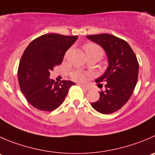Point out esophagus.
Instances as JSON below:
<instances>
[{
	"label": "esophagus",
	"mask_w": 155,
	"mask_h": 155,
	"mask_svg": "<svg viewBox=\"0 0 155 155\" xmlns=\"http://www.w3.org/2000/svg\"><path fill=\"white\" fill-rule=\"evenodd\" d=\"M79 85H80V86L81 87L83 88V89H85V90H89V89H90V88H89V87H88V86H87V85L82 84H79Z\"/></svg>",
	"instance_id": "34e87169"
}]
</instances>
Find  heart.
<instances>
[{"label": "heart", "mask_w": 155, "mask_h": 155, "mask_svg": "<svg viewBox=\"0 0 155 155\" xmlns=\"http://www.w3.org/2000/svg\"><path fill=\"white\" fill-rule=\"evenodd\" d=\"M84 50L86 51L87 54H97L100 56V58L103 56L104 51L103 49L99 46V45H96V44L89 43L84 45ZM71 76L72 78L75 81H84L86 78V75L83 74L82 72L78 71H74L71 73Z\"/></svg>", "instance_id": "1"}]
</instances>
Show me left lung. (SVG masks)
I'll return each instance as SVG.
<instances>
[{
  "mask_svg": "<svg viewBox=\"0 0 155 155\" xmlns=\"http://www.w3.org/2000/svg\"><path fill=\"white\" fill-rule=\"evenodd\" d=\"M101 45L108 59V67L104 74L95 80L106 81V91L100 92V98L91 106L102 114H110L121 109L129 100L138 81V62L130 45L113 35L87 36ZM100 84H98V86Z\"/></svg>",
  "mask_w": 155,
  "mask_h": 155,
  "instance_id": "1",
  "label": "left lung"
}]
</instances>
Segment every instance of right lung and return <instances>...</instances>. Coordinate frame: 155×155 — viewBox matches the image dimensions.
Returning a JSON list of instances; mask_svg holds the SVG:
<instances>
[{
	"label": "right lung",
	"instance_id": "right-lung-1",
	"mask_svg": "<svg viewBox=\"0 0 155 155\" xmlns=\"http://www.w3.org/2000/svg\"><path fill=\"white\" fill-rule=\"evenodd\" d=\"M78 36L56 33L42 35L26 47L18 68L20 90L28 102L42 111H52L61 106L72 85L71 81L61 83L49 78L50 71L59 65L67 50Z\"/></svg>",
	"mask_w": 155,
	"mask_h": 155
}]
</instances>
